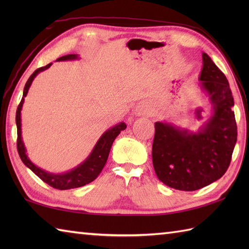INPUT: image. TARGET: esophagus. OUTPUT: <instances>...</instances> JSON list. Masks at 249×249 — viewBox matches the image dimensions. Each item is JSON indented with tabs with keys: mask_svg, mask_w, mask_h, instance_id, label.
Returning <instances> with one entry per match:
<instances>
[{
	"mask_svg": "<svg viewBox=\"0 0 249 249\" xmlns=\"http://www.w3.org/2000/svg\"><path fill=\"white\" fill-rule=\"evenodd\" d=\"M136 115L143 116L150 113V108L146 103H139L136 106Z\"/></svg>",
	"mask_w": 249,
	"mask_h": 249,
	"instance_id": "1",
	"label": "esophagus"
}]
</instances>
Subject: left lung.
<instances>
[{
  "instance_id": "1",
  "label": "left lung",
  "mask_w": 249,
  "mask_h": 249,
  "mask_svg": "<svg viewBox=\"0 0 249 249\" xmlns=\"http://www.w3.org/2000/svg\"><path fill=\"white\" fill-rule=\"evenodd\" d=\"M199 86L212 105V115L196 131L156 122L153 167L167 186L193 192L208 186L228 169L237 138L233 96L224 72L202 53Z\"/></svg>"
}]
</instances>
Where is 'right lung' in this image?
Here are the masks:
<instances>
[{
	"label": "right lung",
	"instance_id": "obj_1",
	"mask_svg": "<svg viewBox=\"0 0 249 249\" xmlns=\"http://www.w3.org/2000/svg\"><path fill=\"white\" fill-rule=\"evenodd\" d=\"M78 59V54H67L59 57L56 61H72ZM51 64L52 63L36 70L32 73L31 77L25 83L23 89V96L17 108V112H16V124H17L18 134L17 149L21 160H22L24 165L29 169H31L37 177L40 179H43L45 183L50 185L51 187L65 190L84 186V185L93 182L94 179L99 176V173L102 172L106 162H107L110 149L111 146H112L113 141L115 140L116 137L119 136L121 131L126 128V124L124 122H121V123L112 126V127L109 128L108 130H106L96 142V144L93 147V150L89 153V155L86 158V160H83L80 165H78L77 167L71 169V171H67L64 173H51L48 171H45L44 169L34 165V163L30 160L28 154H26V149L23 143L22 136H21V110H22L24 97L26 96V94H28L29 89L32 82H33L34 78L38 75L40 71L48 70Z\"/></svg>",
	"mask_w": 249,
	"mask_h": 249
}]
</instances>
